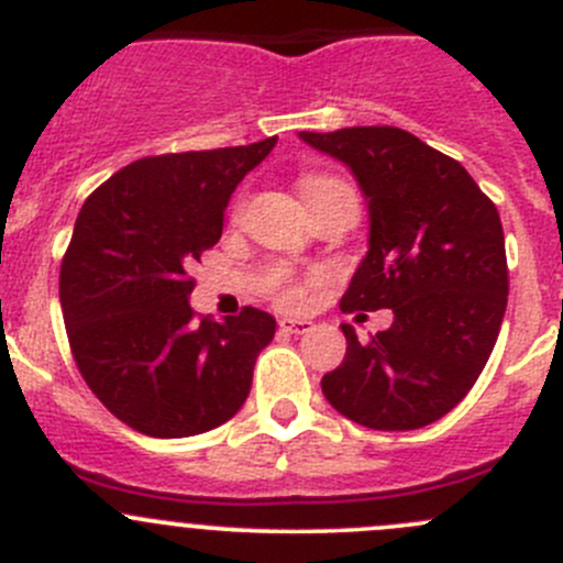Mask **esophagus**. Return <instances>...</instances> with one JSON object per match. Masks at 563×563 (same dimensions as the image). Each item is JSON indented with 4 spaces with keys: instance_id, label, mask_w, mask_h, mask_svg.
<instances>
[{
    "instance_id": "esophagus-1",
    "label": "esophagus",
    "mask_w": 563,
    "mask_h": 563,
    "mask_svg": "<svg viewBox=\"0 0 563 563\" xmlns=\"http://www.w3.org/2000/svg\"><path fill=\"white\" fill-rule=\"evenodd\" d=\"M277 327H280V332L286 334H305L313 329V321H305V318H280Z\"/></svg>"
}]
</instances>
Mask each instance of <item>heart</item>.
<instances>
[{
  "instance_id": "1",
  "label": "heart",
  "mask_w": 563,
  "mask_h": 563,
  "mask_svg": "<svg viewBox=\"0 0 563 563\" xmlns=\"http://www.w3.org/2000/svg\"><path fill=\"white\" fill-rule=\"evenodd\" d=\"M299 187H302V196L308 198V203L321 201V198H327L329 192L351 190V187L345 185L340 176H332V174H302ZM269 283H272V288H275L277 299H280L283 305H288V308H297V305L305 302V288L299 286V283H294V277L288 275L286 269L272 272Z\"/></svg>"
}]
</instances>
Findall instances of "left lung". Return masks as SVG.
<instances>
[{"mask_svg": "<svg viewBox=\"0 0 563 563\" xmlns=\"http://www.w3.org/2000/svg\"><path fill=\"white\" fill-rule=\"evenodd\" d=\"M351 168L367 198L371 250L340 299L345 313H395L349 340L321 378L343 417L373 430H417L468 395L507 310L509 269L498 209L444 152L391 124L299 133Z\"/></svg>", "mask_w": 563, "mask_h": 563, "instance_id": "left-lung-1", "label": "left lung"}]
</instances>
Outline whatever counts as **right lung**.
Here are the masks:
<instances>
[{
    "label": "right lung",
    "instance_id": "1",
    "mask_svg": "<svg viewBox=\"0 0 563 563\" xmlns=\"http://www.w3.org/2000/svg\"><path fill=\"white\" fill-rule=\"evenodd\" d=\"M275 144L141 157L78 212L59 269L67 340L89 389L139 433H207L247 400L275 318L242 308L218 323L196 318L187 297L231 192Z\"/></svg>",
    "mask_w": 563,
    "mask_h": 563
}]
</instances>
